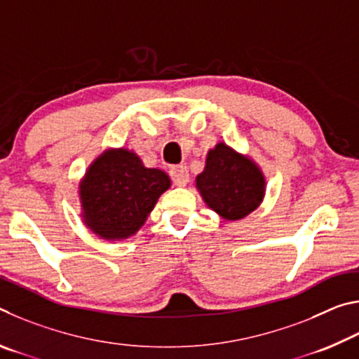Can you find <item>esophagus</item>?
<instances>
[{
    "label": "esophagus",
    "instance_id": "esophagus-1",
    "mask_svg": "<svg viewBox=\"0 0 359 359\" xmlns=\"http://www.w3.org/2000/svg\"><path fill=\"white\" fill-rule=\"evenodd\" d=\"M171 177L177 187H185L188 184V180H190V174H188L187 166L177 165L171 168Z\"/></svg>",
    "mask_w": 359,
    "mask_h": 359
}]
</instances>
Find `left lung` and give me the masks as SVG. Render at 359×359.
Instances as JSON below:
<instances>
[{
  "label": "left lung",
  "instance_id": "left-lung-1",
  "mask_svg": "<svg viewBox=\"0 0 359 359\" xmlns=\"http://www.w3.org/2000/svg\"><path fill=\"white\" fill-rule=\"evenodd\" d=\"M196 190L209 209L224 222H238L259 208L266 194V177L252 156L220 141L205 156Z\"/></svg>",
  "mask_w": 359,
  "mask_h": 359
}]
</instances>
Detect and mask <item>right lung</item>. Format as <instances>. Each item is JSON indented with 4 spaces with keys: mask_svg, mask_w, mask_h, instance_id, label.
Masks as SVG:
<instances>
[{
    "mask_svg": "<svg viewBox=\"0 0 359 359\" xmlns=\"http://www.w3.org/2000/svg\"><path fill=\"white\" fill-rule=\"evenodd\" d=\"M169 187L171 177L161 169L144 166L136 151L106 149L79 184L82 222L104 241L130 239Z\"/></svg>",
    "mask_w": 359,
    "mask_h": 359,
    "instance_id": "right-lung-1",
    "label": "right lung"
}]
</instances>
